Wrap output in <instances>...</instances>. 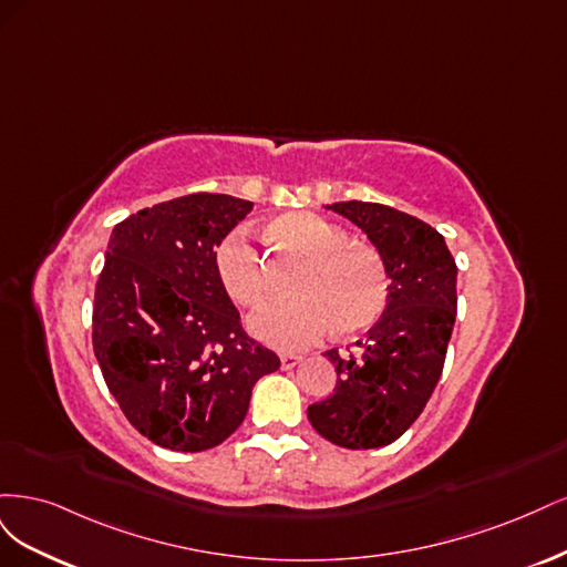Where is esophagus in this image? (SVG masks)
<instances>
[{
  "instance_id": "1",
  "label": "esophagus",
  "mask_w": 567,
  "mask_h": 567,
  "mask_svg": "<svg viewBox=\"0 0 567 567\" xmlns=\"http://www.w3.org/2000/svg\"><path fill=\"white\" fill-rule=\"evenodd\" d=\"M303 358L301 355H295V353H282L280 355V362H282V370H291L295 364H299Z\"/></svg>"
}]
</instances>
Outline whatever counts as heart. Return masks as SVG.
<instances>
[{"mask_svg":"<svg viewBox=\"0 0 567 567\" xmlns=\"http://www.w3.org/2000/svg\"><path fill=\"white\" fill-rule=\"evenodd\" d=\"M270 235L303 257L291 280L297 297L270 301L251 318V332L276 349H303L337 327L355 334L374 324L389 303V276L368 247L316 212H289L270 224ZM216 276L228 297L257 308L268 291L264 254L247 226L233 228L214 251Z\"/></svg>","mask_w":567,"mask_h":567,"instance_id":"obj_1","label":"heart"}]
</instances>
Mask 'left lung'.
Instances as JSON below:
<instances>
[{
  "instance_id": "8db88e82",
  "label": "left lung",
  "mask_w": 567,
  "mask_h": 567,
  "mask_svg": "<svg viewBox=\"0 0 567 567\" xmlns=\"http://www.w3.org/2000/svg\"><path fill=\"white\" fill-rule=\"evenodd\" d=\"M330 209L368 233L391 285L386 310L358 341L360 351L324 353L337 368V386L308 408V422L339 447L372 450L391 445L416 422L443 374L456 316V264L443 235L405 212L355 199Z\"/></svg>"
}]
</instances>
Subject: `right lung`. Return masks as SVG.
<instances>
[{
  "instance_id": "obj_1",
  "label": "right lung",
  "mask_w": 567,
  "mask_h": 567,
  "mask_svg": "<svg viewBox=\"0 0 567 567\" xmlns=\"http://www.w3.org/2000/svg\"><path fill=\"white\" fill-rule=\"evenodd\" d=\"M251 203L193 193L115 226L94 291V353L130 424L159 447L203 452L243 424L280 368L216 276L214 251Z\"/></svg>"
}]
</instances>
